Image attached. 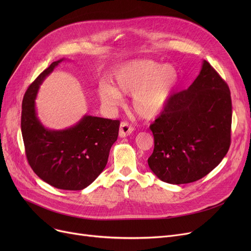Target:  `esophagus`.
Segmentation results:
<instances>
[{
  "label": "esophagus",
  "mask_w": 251,
  "mask_h": 251,
  "mask_svg": "<svg viewBox=\"0 0 251 251\" xmlns=\"http://www.w3.org/2000/svg\"><path fill=\"white\" fill-rule=\"evenodd\" d=\"M134 128L132 125H130L127 122H121L120 129H119V136L120 137H126L133 132Z\"/></svg>",
  "instance_id": "obj_1"
}]
</instances>
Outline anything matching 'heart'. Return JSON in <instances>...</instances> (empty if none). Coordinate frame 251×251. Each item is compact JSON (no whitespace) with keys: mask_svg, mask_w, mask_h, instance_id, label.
<instances>
[{"mask_svg":"<svg viewBox=\"0 0 251 251\" xmlns=\"http://www.w3.org/2000/svg\"><path fill=\"white\" fill-rule=\"evenodd\" d=\"M116 87L103 83L99 88L102 103L116 107L122 94L132 96V108L143 119H153L166 108L178 83V72L172 65L151 61H134L118 70Z\"/></svg>","mask_w":251,"mask_h":251,"instance_id":"b5f03b06","label":"heart"}]
</instances>
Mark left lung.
I'll list each match as a JSON object with an SVG mask.
<instances>
[{
  "label": "left lung",
  "instance_id": "1",
  "mask_svg": "<svg viewBox=\"0 0 251 251\" xmlns=\"http://www.w3.org/2000/svg\"><path fill=\"white\" fill-rule=\"evenodd\" d=\"M231 124L229 86L204 60L193 83L171 97L150 126L154 138L151 170L170 184L201 179L227 154Z\"/></svg>",
  "mask_w": 251,
  "mask_h": 251
}]
</instances>
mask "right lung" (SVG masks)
Listing matches in <instances>:
<instances>
[{
    "instance_id": "1",
    "label": "right lung",
    "mask_w": 251,
    "mask_h": 251,
    "mask_svg": "<svg viewBox=\"0 0 251 251\" xmlns=\"http://www.w3.org/2000/svg\"><path fill=\"white\" fill-rule=\"evenodd\" d=\"M63 60L52 62L26 90L21 132L26 157L39 178L59 189L82 190L107 165L120 121L85 115L77 124L64 130H50L41 123L35 110L39 85Z\"/></svg>"
}]
</instances>
